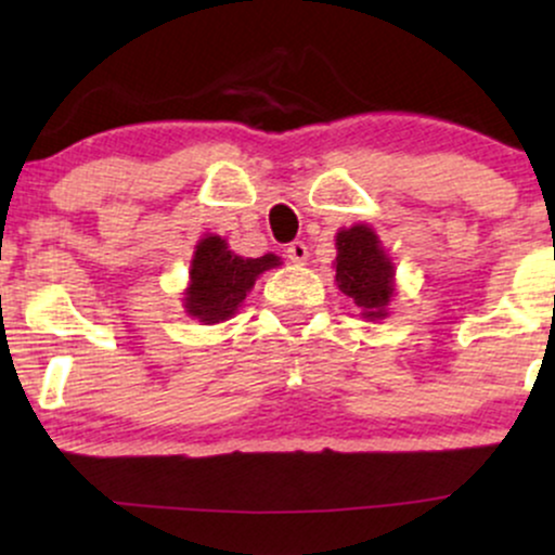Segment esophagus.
<instances>
[{"label": "esophagus", "mask_w": 555, "mask_h": 555, "mask_svg": "<svg viewBox=\"0 0 555 555\" xmlns=\"http://www.w3.org/2000/svg\"><path fill=\"white\" fill-rule=\"evenodd\" d=\"M284 253H286V258L292 260V263H305V260H308V245H305V242H299V240L289 242Z\"/></svg>", "instance_id": "obj_1"}]
</instances>
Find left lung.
<instances>
[{
    "instance_id": "obj_1",
    "label": "left lung",
    "mask_w": 555,
    "mask_h": 555,
    "mask_svg": "<svg viewBox=\"0 0 555 555\" xmlns=\"http://www.w3.org/2000/svg\"><path fill=\"white\" fill-rule=\"evenodd\" d=\"M336 284L365 318H386V305L393 295V266L371 227L341 229L336 234Z\"/></svg>"
}]
</instances>
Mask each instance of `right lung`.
<instances>
[{
	"label": "right lung",
	"instance_id": "1",
	"mask_svg": "<svg viewBox=\"0 0 555 555\" xmlns=\"http://www.w3.org/2000/svg\"><path fill=\"white\" fill-rule=\"evenodd\" d=\"M279 266L276 256H234L221 237H206L195 247L184 308L203 323H219L237 313L242 299L263 271Z\"/></svg>",
	"mask_w": 555,
	"mask_h": 555
}]
</instances>
